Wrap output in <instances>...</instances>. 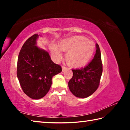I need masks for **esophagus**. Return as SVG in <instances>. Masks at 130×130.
Here are the masks:
<instances>
[{
	"mask_svg": "<svg viewBox=\"0 0 130 130\" xmlns=\"http://www.w3.org/2000/svg\"><path fill=\"white\" fill-rule=\"evenodd\" d=\"M62 71L63 72V71H65V70H66V69H67V67H65V66H62Z\"/></svg>",
	"mask_w": 130,
	"mask_h": 130,
	"instance_id": "1",
	"label": "esophagus"
}]
</instances>
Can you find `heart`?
I'll use <instances>...</instances> for the list:
<instances>
[{
	"label": "heart",
	"mask_w": 130,
	"mask_h": 130,
	"mask_svg": "<svg viewBox=\"0 0 130 130\" xmlns=\"http://www.w3.org/2000/svg\"><path fill=\"white\" fill-rule=\"evenodd\" d=\"M58 47L53 44L51 51L57 60L62 58L61 51L66 52V61L73 67H80L88 62L93 56L94 45L85 37L74 36L61 41Z\"/></svg>",
	"instance_id": "obj_1"
}]
</instances>
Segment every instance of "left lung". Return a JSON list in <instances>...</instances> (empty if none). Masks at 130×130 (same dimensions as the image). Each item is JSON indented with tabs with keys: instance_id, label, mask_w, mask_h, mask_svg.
<instances>
[{
	"instance_id": "obj_1",
	"label": "left lung",
	"mask_w": 130,
	"mask_h": 130,
	"mask_svg": "<svg viewBox=\"0 0 130 130\" xmlns=\"http://www.w3.org/2000/svg\"><path fill=\"white\" fill-rule=\"evenodd\" d=\"M96 53L93 60L85 67L72 69L73 77L68 83L70 92L80 98H87L98 88L103 72L99 46L96 44Z\"/></svg>"
}]
</instances>
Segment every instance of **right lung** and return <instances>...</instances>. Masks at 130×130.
I'll return each instance as SVG.
<instances>
[{"instance_id":"add662e5","label":"right lung","mask_w":130,"mask_h":130,"mask_svg":"<svg viewBox=\"0 0 130 130\" xmlns=\"http://www.w3.org/2000/svg\"><path fill=\"white\" fill-rule=\"evenodd\" d=\"M38 34L30 37L21 48L17 63V77L23 91L32 99L45 96L51 87L52 77L61 73L48 52L37 46Z\"/></svg>"}]
</instances>
